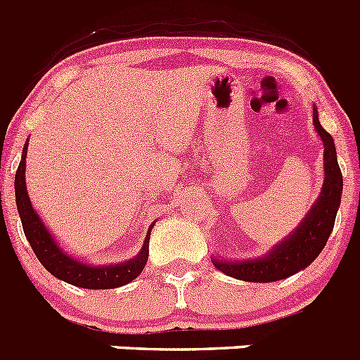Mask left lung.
<instances>
[{
	"label": "left lung",
	"instance_id": "8db88e82",
	"mask_svg": "<svg viewBox=\"0 0 360 360\" xmlns=\"http://www.w3.org/2000/svg\"><path fill=\"white\" fill-rule=\"evenodd\" d=\"M314 126L324 146V182L319 198L301 219V224L285 240L274 245V249H270L265 256L241 262L212 257V265L224 274L250 283L279 281L307 269L324 249L341 205L342 173L337 164V151L332 135L319 122L317 106H314Z\"/></svg>",
	"mask_w": 360,
	"mask_h": 360
}]
</instances>
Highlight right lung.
<instances>
[{"instance_id": "obj_1", "label": "right lung", "mask_w": 360, "mask_h": 360, "mask_svg": "<svg viewBox=\"0 0 360 360\" xmlns=\"http://www.w3.org/2000/svg\"><path fill=\"white\" fill-rule=\"evenodd\" d=\"M27 149L28 141L23 148L18 171H15V205H18L19 218H21V224H23L25 236H27L28 243H30L32 250L41 262V265L49 270L50 274L56 276L57 279L75 285V287L90 288V290L119 288L139 278V274L144 270L146 263H148L149 236H151V229L155 221L149 225L141 252L131 257V259H128V262L115 263V265H88V263H82L77 257L70 256L59 245V241L52 236V232L44 225L36 209L32 207L30 196L27 193V182H25Z\"/></svg>"}]
</instances>
